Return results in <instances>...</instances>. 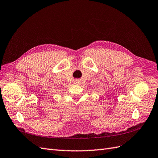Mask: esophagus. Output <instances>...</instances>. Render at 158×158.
<instances>
[{"label":"esophagus","instance_id":"34e87169","mask_svg":"<svg viewBox=\"0 0 158 158\" xmlns=\"http://www.w3.org/2000/svg\"><path fill=\"white\" fill-rule=\"evenodd\" d=\"M76 84H78V82H79V80H76Z\"/></svg>","mask_w":158,"mask_h":158}]
</instances>
